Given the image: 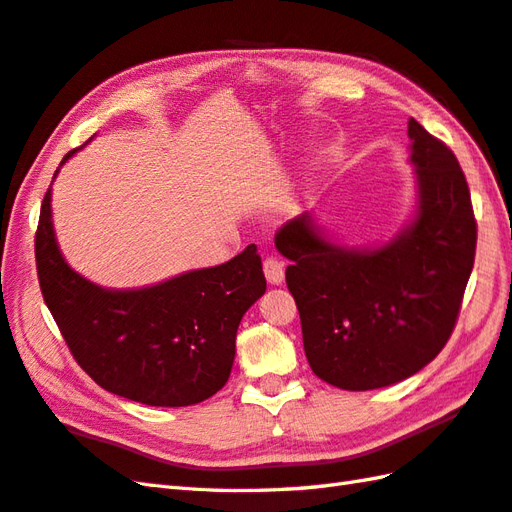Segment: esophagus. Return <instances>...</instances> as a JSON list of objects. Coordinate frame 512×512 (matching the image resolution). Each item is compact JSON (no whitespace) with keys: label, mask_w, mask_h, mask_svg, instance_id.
Returning <instances> with one entry per match:
<instances>
[{"label":"esophagus","mask_w":512,"mask_h":512,"mask_svg":"<svg viewBox=\"0 0 512 512\" xmlns=\"http://www.w3.org/2000/svg\"><path fill=\"white\" fill-rule=\"evenodd\" d=\"M264 275L268 279L270 286H281L284 284V264L279 262V259L275 257H268L264 262Z\"/></svg>","instance_id":"obj_1"}]
</instances>
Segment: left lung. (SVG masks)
Returning <instances> with one entry per match:
<instances>
[{
    "mask_svg": "<svg viewBox=\"0 0 512 512\" xmlns=\"http://www.w3.org/2000/svg\"><path fill=\"white\" fill-rule=\"evenodd\" d=\"M416 200L409 222L374 246L339 244L303 213L275 237L290 259L303 350L325 383L347 391L396 385L447 345L469 284L477 228L453 151L409 121Z\"/></svg>",
    "mask_w": 512,
    "mask_h": 512,
    "instance_id": "obj_1",
    "label": "left lung"
}]
</instances>
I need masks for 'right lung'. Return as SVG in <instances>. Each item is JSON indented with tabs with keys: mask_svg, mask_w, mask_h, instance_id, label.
Masks as SVG:
<instances>
[{
	"mask_svg": "<svg viewBox=\"0 0 512 512\" xmlns=\"http://www.w3.org/2000/svg\"><path fill=\"white\" fill-rule=\"evenodd\" d=\"M35 255L43 301L76 363L103 389L149 407H189L217 394L231 376L239 321L266 292L255 244L226 264L143 288L94 284L61 253L52 187L41 204Z\"/></svg>",
	"mask_w": 512,
	"mask_h": 512,
	"instance_id": "obj_1",
	"label": "right lung"
}]
</instances>
